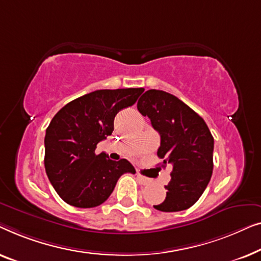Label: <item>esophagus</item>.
Masks as SVG:
<instances>
[{
    "label": "esophagus",
    "mask_w": 261,
    "mask_h": 261,
    "mask_svg": "<svg viewBox=\"0 0 261 261\" xmlns=\"http://www.w3.org/2000/svg\"><path fill=\"white\" fill-rule=\"evenodd\" d=\"M137 178H138V181L142 183V185H144V186L150 185V179L148 177H145V176H143L141 174H137Z\"/></svg>",
    "instance_id": "1"
}]
</instances>
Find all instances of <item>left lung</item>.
<instances>
[{"label": "left lung", "instance_id": "8db88e82", "mask_svg": "<svg viewBox=\"0 0 261 261\" xmlns=\"http://www.w3.org/2000/svg\"><path fill=\"white\" fill-rule=\"evenodd\" d=\"M137 109L161 136L157 156L163 160L162 167L172 164L166 200L153 207L161 212L190 208L212 177L214 138L207 124L177 97L160 90L146 91Z\"/></svg>", "mask_w": 261, "mask_h": 261}]
</instances>
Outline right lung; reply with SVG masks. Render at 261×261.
<instances>
[{
    "mask_svg": "<svg viewBox=\"0 0 261 261\" xmlns=\"http://www.w3.org/2000/svg\"><path fill=\"white\" fill-rule=\"evenodd\" d=\"M144 89L98 90L66 104L45 136V169L66 203L93 208L109 199L123 174L136 170L126 160L97 155V144L113 131L120 110L132 106Z\"/></svg>",
    "mask_w": 261,
    "mask_h": 261,
    "instance_id": "add662e5",
    "label": "right lung"
}]
</instances>
